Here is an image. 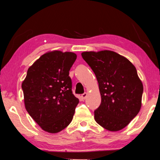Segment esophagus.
<instances>
[{"label": "esophagus", "instance_id": "1", "mask_svg": "<svg viewBox=\"0 0 160 160\" xmlns=\"http://www.w3.org/2000/svg\"><path fill=\"white\" fill-rule=\"evenodd\" d=\"M88 96V93L87 92H84V93L82 94V95H81V97H82V99H85Z\"/></svg>", "mask_w": 160, "mask_h": 160}]
</instances>
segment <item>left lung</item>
I'll use <instances>...</instances> for the list:
<instances>
[{"label": "left lung", "instance_id": "obj_1", "mask_svg": "<svg viewBox=\"0 0 160 160\" xmlns=\"http://www.w3.org/2000/svg\"><path fill=\"white\" fill-rule=\"evenodd\" d=\"M82 58L97 78L101 103L94 111L95 120L107 130L126 127L142 106L143 85L131 62L113 51L85 52Z\"/></svg>", "mask_w": 160, "mask_h": 160}]
</instances>
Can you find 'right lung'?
<instances>
[{"label": "right lung", "instance_id": "obj_1", "mask_svg": "<svg viewBox=\"0 0 160 160\" xmlns=\"http://www.w3.org/2000/svg\"><path fill=\"white\" fill-rule=\"evenodd\" d=\"M76 58L72 52L43 54L28 68L22 82L26 109L49 133L61 132L70 124L79 103L72 93L69 76Z\"/></svg>", "mask_w": 160, "mask_h": 160}]
</instances>
